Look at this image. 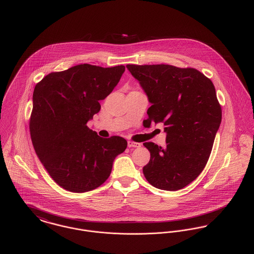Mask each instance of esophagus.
Here are the masks:
<instances>
[{
	"label": "esophagus",
	"mask_w": 254,
	"mask_h": 254,
	"mask_svg": "<svg viewBox=\"0 0 254 254\" xmlns=\"http://www.w3.org/2000/svg\"><path fill=\"white\" fill-rule=\"evenodd\" d=\"M128 146H129V147H140L141 144H140V143H135V142L129 141V142H128Z\"/></svg>",
	"instance_id": "obj_1"
}]
</instances>
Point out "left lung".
<instances>
[{
  "mask_svg": "<svg viewBox=\"0 0 254 254\" xmlns=\"http://www.w3.org/2000/svg\"><path fill=\"white\" fill-rule=\"evenodd\" d=\"M126 67L140 82L151 104L144 125H165L166 145L144 143L150 159L144 166L153 187L177 190L193 181L205 167L222 120L212 81L195 68L169 64Z\"/></svg>",
  "mask_w": 254,
  "mask_h": 254,
  "instance_id": "1",
  "label": "left lung"
}]
</instances>
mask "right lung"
<instances>
[{
  "label": "right lung",
  "instance_id": "right-lung-1",
  "mask_svg": "<svg viewBox=\"0 0 254 254\" xmlns=\"http://www.w3.org/2000/svg\"><path fill=\"white\" fill-rule=\"evenodd\" d=\"M124 71V65L84 64L51 72L35 86L29 121L32 144L50 176L66 190L85 192L100 187L115 157L127 147L124 138H101L86 125Z\"/></svg>",
  "mask_w": 254,
  "mask_h": 254
}]
</instances>
